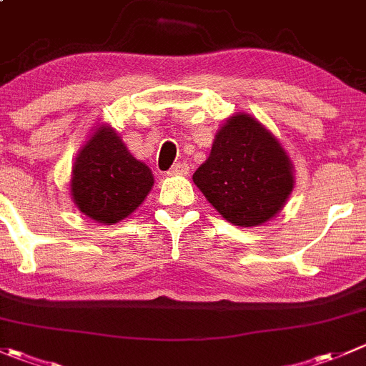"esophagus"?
<instances>
[{
  "label": "esophagus",
  "mask_w": 366,
  "mask_h": 366,
  "mask_svg": "<svg viewBox=\"0 0 366 366\" xmlns=\"http://www.w3.org/2000/svg\"><path fill=\"white\" fill-rule=\"evenodd\" d=\"M187 173H189V166L186 162H177L169 169V175H187Z\"/></svg>",
  "instance_id": "34e87169"
}]
</instances>
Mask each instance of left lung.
<instances>
[{
    "label": "left lung",
    "mask_w": 366,
    "mask_h": 366,
    "mask_svg": "<svg viewBox=\"0 0 366 366\" xmlns=\"http://www.w3.org/2000/svg\"><path fill=\"white\" fill-rule=\"evenodd\" d=\"M194 184L234 225H262L277 214L293 189L292 162L279 141L252 116L236 114L216 134Z\"/></svg>",
    "instance_id": "1"
}]
</instances>
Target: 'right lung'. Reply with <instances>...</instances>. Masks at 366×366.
<instances>
[{
    "label": "right lung",
    "instance_id": "right-lung-1",
    "mask_svg": "<svg viewBox=\"0 0 366 366\" xmlns=\"http://www.w3.org/2000/svg\"><path fill=\"white\" fill-rule=\"evenodd\" d=\"M152 186L150 168L129 154L111 127H102L74 161L71 194L85 216L111 225L132 214Z\"/></svg>",
    "mask_w": 366,
    "mask_h": 366
}]
</instances>
